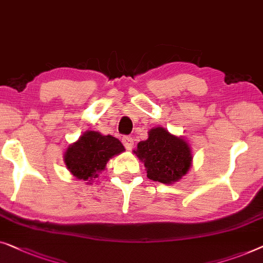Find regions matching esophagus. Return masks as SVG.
<instances>
[{"label":"esophagus","mask_w":263,"mask_h":263,"mask_svg":"<svg viewBox=\"0 0 263 263\" xmlns=\"http://www.w3.org/2000/svg\"><path fill=\"white\" fill-rule=\"evenodd\" d=\"M123 144L124 146L126 147L127 150H131L133 147V144H135V142H133V138L130 136H125L123 138Z\"/></svg>","instance_id":"34e87169"}]
</instances>
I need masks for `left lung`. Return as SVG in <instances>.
<instances>
[{
    "mask_svg": "<svg viewBox=\"0 0 263 263\" xmlns=\"http://www.w3.org/2000/svg\"><path fill=\"white\" fill-rule=\"evenodd\" d=\"M144 162L147 177L162 183H173L187 174L192 155L188 144L163 127L151 128L149 138L133 151Z\"/></svg>",
    "mask_w": 263,
    "mask_h": 263,
    "instance_id": "left-lung-1",
    "label": "left lung"
}]
</instances>
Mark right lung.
<instances>
[{
	"label": "right lung",
	"mask_w": 263,
	"mask_h": 263,
	"mask_svg": "<svg viewBox=\"0 0 263 263\" xmlns=\"http://www.w3.org/2000/svg\"><path fill=\"white\" fill-rule=\"evenodd\" d=\"M124 150L119 139L109 135L102 136L99 132L88 131L68 147L64 161L66 168L76 179L91 181L105 170L109 158Z\"/></svg>",
	"instance_id": "add662e5"
}]
</instances>
